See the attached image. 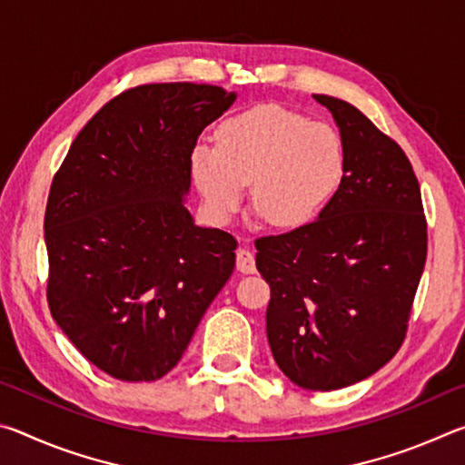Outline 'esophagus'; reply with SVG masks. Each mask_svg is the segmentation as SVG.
Wrapping results in <instances>:
<instances>
[{"label":"esophagus","mask_w":465,"mask_h":465,"mask_svg":"<svg viewBox=\"0 0 465 465\" xmlns=\"http://www.w3.org/2000/svg\"><path fill=\"white\" fill-rule=\"evenodd\" d=\"M235 266H238V271L243 274H252L256 271V261H254V254H252L250 250L246 248H240L235 252Z\"/></svg>","instance_id":"esophagus-1"}]
</instances>
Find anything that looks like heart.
I'll return each instance as SVG.
<instances>
[{
    "instance_id": "1",
    "label": "heart",
    "mask_w": 465,
    "mask_h": 465,
    "mask_svg": "<svg viewBox=\"0 0 465 465\" xmlns=\"http://www.w3.org/2000/svg\"><path fill=\"white\" fill-rule=\"evenodd\" d=\"M344 170L341 133L279 104L230 116L217 127L215 145L201 143L191 153L194 184L219 223L238 213L252 183V203L266 222L302 227L334 199Z\"/></svg>"
}]
</instances>
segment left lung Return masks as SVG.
I'll list each match as a JSON object with an SVG mask.
<instances>
[{
    "mask_svg": "<svg viewBox=\"0 0 465 465\" xmlns=\"http://www.w3.org/2000/svg\"><path fill=\"white\" fill-rule=\"evenodd\" d=\"M346 149L342 184L316 222L254 242L271 287L266 336L291 381L330 391L402 346L427 262V217L404 149L349 102L313 94Z\"/></svg>",
    "mask_w": 465,
    "mask_h": 465,
    "instance_id": "8db88e82",
    "label": "left lung"
}]
</instances>
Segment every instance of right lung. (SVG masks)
Returning <instances> with one entry per match:
<instances>
[{"label": "right lung", "instance_id": "obj_1", "mask_svg": "<svg viewBox=\"0 0 465 465\" xmlns=\"http://www.w3.org/2000/svg\"><path fill=\"white\" fill-rule=\"evenodd\" d=\"M233 100L209 84L124 90L77 133L53 178L46 302L75 349L114 380L172 371L232 277L238 242L196 227L183 196L196 139Z\"/></svg>", "mask_w": 465, "mask_h": 465}]
</instances>
